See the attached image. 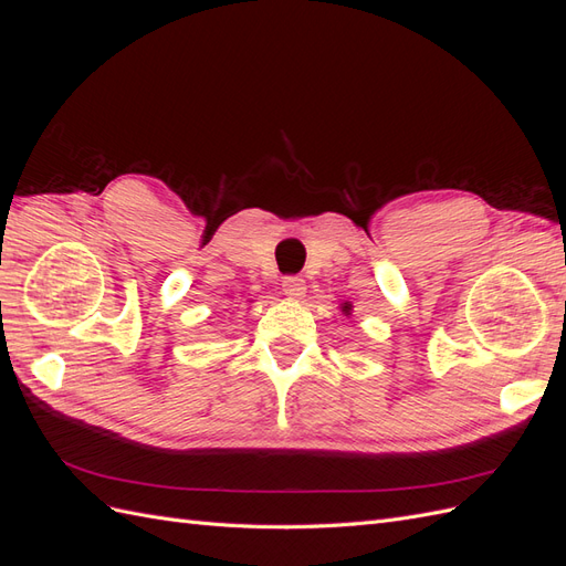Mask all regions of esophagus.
<instances>
[{
  "mask_svg": "<svg viewBox=\"0 0 566 566\" xmlns=\"http://www.w3.org/2000/svg\"><path fill=\"white\" fill-rule=\"evenodd\" d=\"M304 293H306L304 279H300V276H287V279L283 281V295H285L287 300H302Z\"/></svg>",
  "mask_w": 566,
  "mask_h": 566,
  "instance_id": "1",
  "label": "esophagus"
}]
</instances>
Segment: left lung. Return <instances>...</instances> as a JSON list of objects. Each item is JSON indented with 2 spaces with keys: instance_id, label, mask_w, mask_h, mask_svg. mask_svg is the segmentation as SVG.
I'll return each instance as SVG.
<instances>
[{
  "instance_id": "obj_1",
  "label": "left lung",
  "mask_w": 566,
  "mask_h": 566,
  "mask_svg": "<svg viewBox=\"0 0 566 566\" xmlns=\"http://www.w3.org/2000/svg\"><path fill=\"white\" fill-rule=\"evenodd\" d=\"M342 312H345V314H349V312H352V304H347V302H345V304H342Z\"/></svg>"
}]
</instances>
